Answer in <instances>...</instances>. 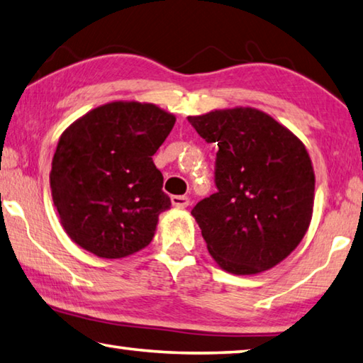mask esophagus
<instances>
[{
    "label": "esophagus",
    "instance_id": "obj_1",
    "mask_svg": "<svg viewBox=\"0 0 363 363\" xmlns=\"http://www.w3.org/2000/svg\"><path fill=\"white\" fill-rule=\"evenodd\" d=\"M170 201H172V206L177 208H185L189 206V202H191V199H189L188 196H172Z\"/></svg>",
    "mask_w": 363,
    "mask_h": 363
}]
</instances>
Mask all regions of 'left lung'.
<instances>
[{
  "mask_svg": "<svg viewBox=\"0 0 363 363\" xmlns=\"http://www.w3.org/2000/svg\"><path fill=\"white\" fill-rule=\"evenodd\" d=\"M207 143H217V193L191 211L208 253L221 269L268 271L306 234L315 178L300 138L255 108L188 116Z\"/></svg>",
  "mask_w": 363,
  "mask_h": 363,
  "instance_id": "left-lung-1",
  "label": "left lung"
}]
</instances>
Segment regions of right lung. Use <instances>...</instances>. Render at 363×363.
Listing matches in <instances>:
<instances>
[{"label": "right lung", "mask_w": 363, "mask_h": 363, "mask_svg": "<svg viewBox=\"0 0 363 363\" xmlns=\"http://www.w3.org/2000/svg\"><path fill=\"white\" fill-rule=\"evenodd\" d=\"M174 124V114L152 104L111 101L62 133L49 178L73 242L110 259L151 242L159 213L170 208L151 156Z\"/></svg>", "instance_id": "add662e5"}]
</instances>
